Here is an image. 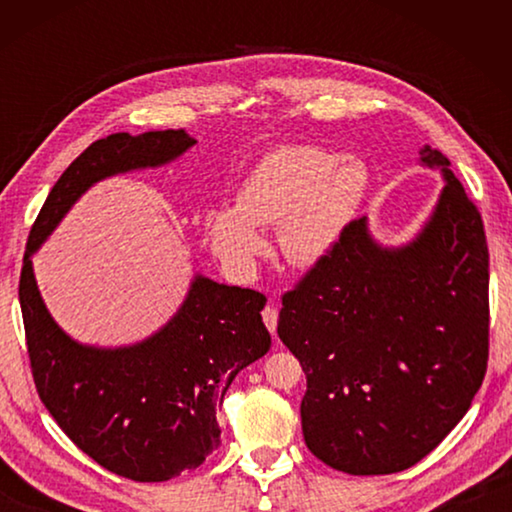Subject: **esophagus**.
<instances>
[{
  "label": "esophagus",
  "mask_w": 512,
  "mask_h": 512,
  "mask_svg": "<svg viewBox=\"0 0 512 512\" xmlns=\"http://www.w3.org/2000/svg\"><path fill=\"white\" fill-rule=\"evenodd\" d=\"M262 318H264V325L268 332H271L275 336V329H277V309L275 307H266L262 311Z\"/></svg>",
  "instance_id": "esophagus-1"
}]
</instances>
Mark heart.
Instances as JSON below:
<instances>
[{
    "mask_svg": "<svg viewBox=\"0 0 512 512\" xmlns=\"http://www.w3.org/2000/svg\"><path fill=\"white\" fill-rule=\"evenodd\" d=\"M368 189L359 158L282 146L255 164L235 194V207L207 216L212 253L235 273H250L266 250L262 232L280 228V248L293 264L325 259L354 221Z\"/></svg>",
    "mask_w": 512,
    "mask_h": 512,
    "instance_id": "obj_1",
    "label": "heart"
}]
</instances>
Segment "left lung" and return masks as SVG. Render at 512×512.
Instances as JSON below:
<instances>
[{
  "label": "left lung",
  "mask_w": 512,
  "mask_h": 512,
  "mask_svg": "<svg viewBox=\"0 0 512 512\" xmlns=\"http://www.w3.org/2000/svg\"><path fill=\"white\" fill-rule=\"evenodd\" d=\"M443 189L397 246L352 221L284 293L277 334L307 375L309 452L334 470L393 474L433 452L470 409L488 366V244L443 153L422 146Z\"/></svg>",
  "instance_id": "left-lung-1"
}]
</instances>
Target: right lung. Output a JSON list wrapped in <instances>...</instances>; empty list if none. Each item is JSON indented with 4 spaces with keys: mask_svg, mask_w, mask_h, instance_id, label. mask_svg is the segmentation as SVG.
<instances>
[{
    "mask_svg": "<svg viewBox=\"0 0 512 512\" xmlns=\"http://www.w3.org/2000/svg\"><path fill=\"white\" fill-rule=\"evenodd\" d=\"M194 144L183 128L115 133L90 144L49 192L22 262L20 307L42 404L81 452L140 483L194 470L221 445L216 409L225 391L271 348L262 323L266 298L194 273L183 305L160 329L131 345L101 348L72 339L49 314L33 255L90 187L164 167Z\"/></svg>",
    "mask_w": 512,
    "mask_h": 512,
    "instance_id": "right-lung-1",
    "label": "right lung"
}]
</instances>
